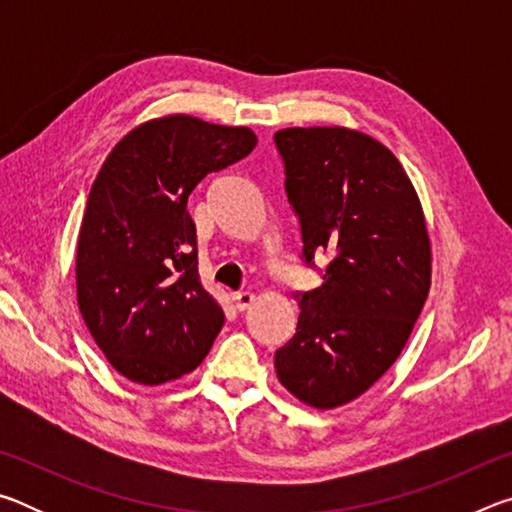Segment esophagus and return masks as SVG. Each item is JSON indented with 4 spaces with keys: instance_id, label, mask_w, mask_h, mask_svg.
Listing matches in <instances>:
<instances>
[{
    "instance_id": "obj_1",
    "label": "esophagus",
    "mask_w": 512,
    "mask_h": 512,
    "mask_svg": "<svg viewBox=\"0 0 512 512\" xmlns=\"http://www.w3.org/2000/svg\"><path fill=\"white\" fill-rule=\"evenodd\" d=\"M232 300H235V307L239 311H246L255 302V293L253 291H237L235 296H232Z\"/></svg>"
}]
</instances>
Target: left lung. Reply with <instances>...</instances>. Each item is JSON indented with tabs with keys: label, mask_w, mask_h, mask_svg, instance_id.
<instances>
[{
	"label": "left lung",
	"mask_w": 512,
	"mask_h": 512,
	"mask_svg": "<svg viewBox=\"0 0 512 512\" xmlns=\"http://www.w3.org/2000/svg\"><path fill=\"white\" fill-rule=\"evenodd\" d=\"M284 189L318 289L298 296V329L275 352L280 384L314 409L366 393L400 357L431 287L427 221L400 160L343 126L282 128Z\"/></svg>",
	"instance_id": "obj_1"
}]
</instances>
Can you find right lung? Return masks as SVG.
I'll use <instances>...</instances> for the list:
<instances>
[{"instance_id":"1","label":"right lung","mask_w":512,"mask_h":512,"mask_svg":"<svg viewBox=\"0 0 512 512\" xmlns=\"http://www.w3.org/2000/svg\"><path fill=\"white\" fill-rule=\"evenodd\" d=\"M255 144L246 126L167 115L121 137L94 178L76 246V298L110 366L135 384L192 372L221 332L223 309L198 277L187 198Z\"/></svg>"}]
</instances>
